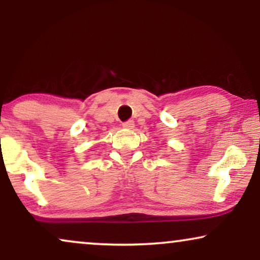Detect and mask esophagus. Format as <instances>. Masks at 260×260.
Returning a JSON list of instances; mask_svg holds the SVG:
<instances>
[{
  "label": "esophagus",
  "mask_w": 260,
  "mask_h": 260,
  "mask_svg": "<svg viewBox=\"0 0 260 260\" xmlns=\"http://www.w3.org/2000/svg\"><path fill=\"white\" fill-rule=\"evenodd\" d=\"M134 126H135V122H134V120H131V119L126 120V122L123 123L124 129H134Z\"/></svg>",
  "instance_id": "1"
}]
</instances>
